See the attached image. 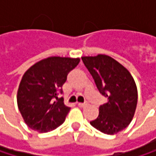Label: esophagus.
<instances>
[{
    "label": "esophagus",
    "instance_id": "34e87169",
    "mask_svg": "<svg viewBox=\"0 0 156 156\" xmlns=\"http://www.w3.org/2000/svg\"><path fill=\"white\" fill-rule=\"evenodd\" d=\"M78 106L79 108H84V107L87 106V103H78Z\"/></svg>",
    "mask_w": 156,
    "mask_h": 156
}]
</instances>
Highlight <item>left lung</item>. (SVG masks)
I'll return each instance as SVG.
<instances>
[{
  "instance_id": "8db88e82",
  "label": "left lung",
  "mask_w": 156,
  "mask_h": 156,
  "mask_svg": "<svg viewBox=\"0 0 156 156\" xmlns=\"http://www.w3.org/2000/svg\"><path fill=\"white\" fill-rule=\"evenodd\" d=\"M82 61L108 102L99 107L98 118L90 125L98 131L114 135L132 121L137 104V88L130 72L107 55L82 57Z\"/></svg>"
}]
</instances>
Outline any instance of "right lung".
I'll return each mask as SVG.
<instances>
[{
    "mask_svg": "<svg viewBox=\"0 0 156 156\" xmlns=\"http://www.w3.org/2000/svg\"><path fill=\"white\" fill-rule=\"evenodd\" d=\"M79 58L49 57L31 66L19 86L17 103L26 125L46 133L63 124L70 108L64 105L62 86Z\"/></svg>",
    "mask_w": 156,
    "mask_h": 156,
    "instance_id": "add662e5",
    "label": "right lung"
}]
</instances>
